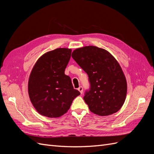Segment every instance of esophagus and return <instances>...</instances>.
<instances>
[{
  "label": "esophagus",
  "instance_id": "obj_1",
  "mask_svg": "<svg viewBox=\"0 0 154 154\" xmlns=\"http://www.w3.org/2000/svg\"><path fill=\"white\" fill-rule=\"evenodd\" d=\"M78 90L80 91V92L81 93V94H82V93H83V87H82V86H80V87H79L78 88Z\"/></svg>",
  "mask_w": 154,
  "mask_h": 154
}]
</instances>
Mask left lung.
Segmentation results:
<instances>
[{"mask_svg":"<svg viewBox=\"0 0 154 154\" xmlns=\"http://www.w3.org/2000/svg\"><path fill=\"white\" fill-rule=\"evenodd\" d=\"M72 57L88 74L90 87L83 100L90 110L101 116L118 112L125 101L127 85L117 60L107 51L92 45L75 49Z\"/></svg>","mask_w":154,"mask_h":154,"instance_id":"obj_1","label":"left lung"}]
</instances>
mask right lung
<instances>
[{
    "mask_svg": "<svg viewBox=\"0 0 154 154\" xmlns=\"http://www.w3.org/2000/svg\"><path fill=\"white\" fill-rule=\"evenodd\" d=\"M71 49L58 48L45 53L37 60L28 82L32 105L41 115L58 118L66 114L73 100L80 94L71 78L65 74Z\"/></svg>",
    "mask_w": 154,
    "mask_h": 154,
    "instance_id": "obj_1",
    "label": "right lung"
}]
</instances>
